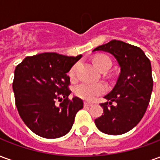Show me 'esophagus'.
<instances>
[{"mask_svg": "<svg viewBox=\"0 0 160 160\" xmlns=\"http://www.w3.org/2000/svg\"><path fill=\"white\" fill-rule=\"evenodd\" d=\"M84 104H85V106H92L93 104H92V103H90V102H85Z\"/></svg>", "mask_w": 160, "mask_h": 160, "instance_id": "1", "label": "esophagus"}]
</instances>
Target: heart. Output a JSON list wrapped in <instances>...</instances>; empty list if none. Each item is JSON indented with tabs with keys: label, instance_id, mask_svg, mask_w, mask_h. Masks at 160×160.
<instances>
[{
	"label": "heart",
	"instance_id": "obj_1",
	"mask_svg": "<svg viewBox=\"0 0 160 160\" xmlns=\"http://www.w3.org/2000/svg\"><path fill=\"white\" fill-rule=\"evenodd\" d=\"M95 65L98 69L102 70L107 66H111V59L105 56H100L95 59ZM77 64L73 65L70 69L69 74L71 77L74 76L76 72ZM106 91V87L101 83H81L75 88V93L85 100H93L98 96L103 94Z\"/></svg>",
	"mask_w": 160,
	"mask_h": 160
}]
</instances>
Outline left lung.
Here are the masks:
<instances>
[{"label":"left lung","mask_w":160,"mask_h":160,"mask_svg":"<svg viewBox=\"0 0 160 160\" xmlns=\"http://www.w3.org/2000/svg\"><path fill=\"white\" fill-rule=\"evenodd\" d=\"M99 51L114 56L120 73L114 88L104 97L107 100L100 104L104 115L95 119V125L104 134H125L140 122L149 104L153 86L151 62L139 47L119 40H112L92 50Z\"/></svg>","instance_id":"left-lung-1"}]
</instances>
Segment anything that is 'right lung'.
I'll use <instances>...</instances> for the list:
<instances>
[{
	"label": "right lung",
	"instance_id": "obj_1",
	"mask_svg": "<svg viewBox=\"0 0 160 160\" xmlns=\"http://www.w3.org/2000/svg\"><path fill=\"white\" fill-rule=\"evenodd\" d=\"M82 57L57 53L27 56L15 68L12 90L20 118L33 133L56 139L72 128L75 115L83 108L80 98L68 99L67 73ZM61 101L59 105L56 100Z\"/></svg>",
	"mask_w": 160,
	"mask_h": 160
}]
</instances>
